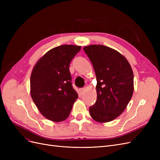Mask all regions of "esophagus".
<instances>
[{"mask_svg":"<svg viewBox=\"0 0 160 160\" xmlns=\"http://www.w3.org/2000/svg\"><path fill=\"white\" fill-rule=\"evenodd\" d=\"M85 91V88H82V89H80V91H81V93H83V92H84Z\"/></svg>","mask_w":160,"mask_h":160,"instance_id":"obj_1","label":"esophagus"}]
</instances>
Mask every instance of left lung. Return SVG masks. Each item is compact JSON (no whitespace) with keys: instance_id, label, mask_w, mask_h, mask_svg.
Segmentation results:
<instances>
[{"instance_id":"obj_1","label":"left lung","mask_w":160,"mask_h":160,"mask_svg":"<svg viewBox=\"0 0 160 160\" xmlns=\"http://www.w3.org/2000/svg\"><path fill=\"white\" fill-rule=\"evenodd\" d=\"M95 72L97 101L89 108L91 117L99 123L114 120L132 98L133 72L129 62L118 51L102 45L83 47Z\"/></svg>"}]
</instances>
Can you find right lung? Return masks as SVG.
<instances>
[{
	"label": "right lung",
	"instance_id": "1",
	"mask_svg": "<svg viewBox=\"0 0 160 160\" xmlns=\"http://www.w3.org/2000/svg\"><path fill=\"white\" fill-rule=\"evenodd\" d=\"M81 46L63 45L47 51L34 66L30 79L31 98L40 113L54 122L65 120L78 94L72 87L69 67Z\"/></svg>",
	"mask_w": 160,
	"mask_h": 160
}]
</instances>
